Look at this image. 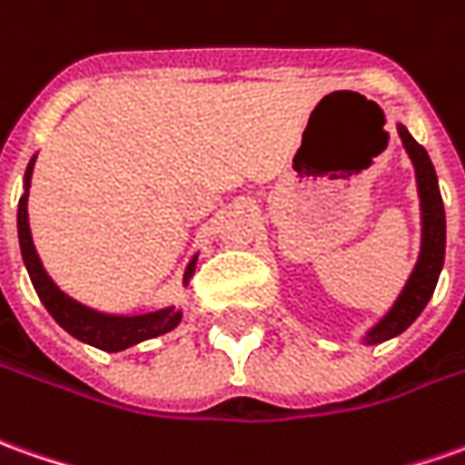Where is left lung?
Instances as JSON below:
<instances>
[{"label": "left lung", "instance_id": "obj_1", "mask_svg": "<svg viewBox=\"0 0 465 465\" xmlns=\"http://www.w3.org/2000/svg\"><path fill=\"white\" fill-rule=\"evenodd\" d=\"M397 132H400V140L405 144V153L412 160L415 180H418L420 254L412 272L407 277L405 287L400 290V295L391 302L390 311L384 312L377 323L361 336L366 346L394 339V336H400L402 331H407L410 325L418 321V315L425 311L428 300L435 292L445 259V208L430 154L425 153L422 144L412 140V134L407 132L405 124H397Z\"/></svg>", "mask_w": 465, "mask_h": 465}]
</instances>
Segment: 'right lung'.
<instances>
[{"label": "right lung", "mask_w": 465, "mask_h": 465, "mask_svg": "<svg viewBox=\"0 0 465 465\" xmlns=\"http://www.w3.org/2000/svg\"><path fill=\"white\" fill-rule=\"evenodd\" d=\"M37 154H33V160L27 163L25 170V180H22V188L25 193L20 195V206H17V233H20V249H22V262L27 267V274L33 280L35 292L37 298L43 300V305L47 312L55 318V323L68 331L74 339L84 341L88 346H96L101 351H126L132 346H137L142 341L157 339V336H165L173 328H178L183 321V311H178L175 305H167L160 311L153 312H140V315H116V312H101L88 308L84 302H78L71 295H65L53 277L45 272L40 254L35 249L33 232H30V216H27V198H30V183H33V167ZM195 262L198 254H193L188 262L185 272H183V287H188L193 272H195Z\"/></svg>", "instance_id": "1"}]
</instances>
